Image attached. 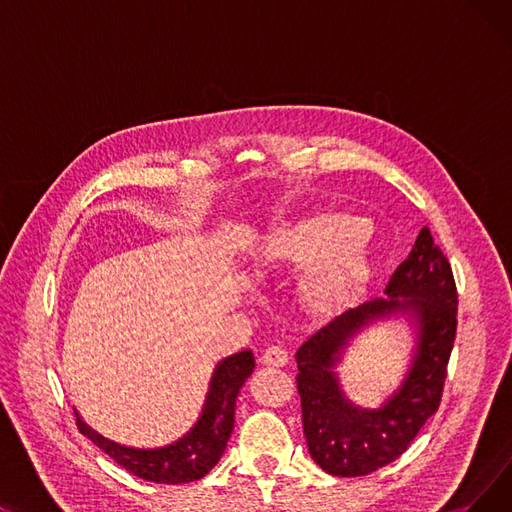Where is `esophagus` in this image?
Listing matches in <instances>:
<instances>
[{
    "label": "esophagus",
    "mask_w": 512,
    "mask_h": 512,
    "mask_svg": "<svg viewBox=\"0 0 512 512\" xmlns=\"http://www.w3.org/2000/svg\"><path fill=\"white\" fill-rule=\"evenodd\" d=\"M261 363L267 367H284L288 363V353L282 346H270L263 351Z\"/></svg>",
    "instance_id": "obj_1"
}]
</instances>
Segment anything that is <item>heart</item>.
<instances>
[{
	"mask_svg": "<svg viewBox=\"0 0 512 512\" xmlns=\"http://www.w3.org/2000/svg\"><path fill=\"white\" fill-rule=\"evenodd\" d=\"M367 232V220L357 215H307L267 232L253 251V265L259 272L303 270L297 288L303 309L334 317L371 274Z\"/></svg>",
	"mask_w": 512,
	"mask_h": 512,
	"instance_id": "1",
	"label": "heart"
}]
</instances>
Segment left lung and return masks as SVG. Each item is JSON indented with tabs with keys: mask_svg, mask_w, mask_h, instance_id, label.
<instances>
[{
	"mask_svg": "<svg viewBox=\"0 0 512 512\" xmlns=\"http://www.w3.org/2000/svg\"><path fill=\"white\" fill-rule=\"evenodd\" d=\"M384 294L336 315L297 351L307 448L330 475L359 477L396 461L440 407L456 336V286L427 228ZM400 316L414 332L406 378L378 410L359 408L341 390L335 367L359 333Z\"/></svg>",
	"mask_w": 512,
	"mask_h": 512,
	"instance_id": "1",
	"label": "left lung"
}]
</instances>
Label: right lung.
Listing matches in <instances>:
<instances>
[{"label":"right lung","instance_id":"add662e5","mask_svg":"<svg viewBox=\"0 0 512 512\" xmlns=\"http://www.w3.org/2000/svg\"><path fill=\"white\" fill-rule=\"evenodd\" d=\"M253 351H240L224 357L213 367L209 388L203 400L201 413L193 427L178 440L159 448H132L101 436L80 413L76 425L80 434L97 444L107 456L122 465L132 475L155 483H188L205 477L226 450L234 429L236 396L253 373Z\"/></svg>","mask_w":512,"mask_h":512}]
</instances>
